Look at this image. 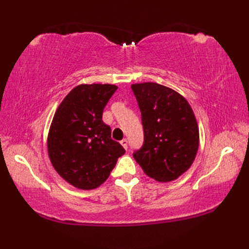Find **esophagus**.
I'll use <instances>...</instances> for the list:
<instances>
[{"instance_id":"1","label":"esophagus","mask_w":249,"mask_h":249,"mask_svg":"<svg viewBox=\"0 0 249 249\" xmlns=\"http://www.w3.org/2000/svg\"><path fill=\"white\" fill-rule=\"evenodd\" d=\"M121 144L123 145V147L125 150H127L128 149V141H127V139H123L121 141Z\"/></svg>"}]
</instances>
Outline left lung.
<instances>
[{
	"label": "left lung",
	"mask_w": 249,
	"mask_h": 249,
	"mask_svg": "<svg viewBox=\"0 0 249 249\" xmlns=\"http://www.w3.org/2000/svg\"><path fill=\"white\" fill-rule=\"evenodd\" d=\"M141 112L144 141L134 158L147 177L170 182L187 171L199 147V128L188 102L154 82L131 84Z\"/></svg>",
	"instance_id": "1"
}]
</instances>
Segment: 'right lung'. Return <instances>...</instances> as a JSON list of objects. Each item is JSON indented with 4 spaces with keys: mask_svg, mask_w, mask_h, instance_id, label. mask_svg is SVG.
Returning <instances> with one entry per match:
<instances>
[{
    "mask_svg": "<svg viewBox=\"0 0 249 249\" xmlns=\"http://www.w3.org/2000/svg\"><path fill=\"white\" fill-rule=\"evenodd\" d=\"M116 89L113 84H80L66 95L52 120L47 140L50 161L79 189L100 186L125 153L103 122L104 108Z\"/></svg>",
    "mask_w": 249,
    "mask_h": 249,
    "instance_id": "obj_1",
    "label": "right lung"
}]
</instances>
